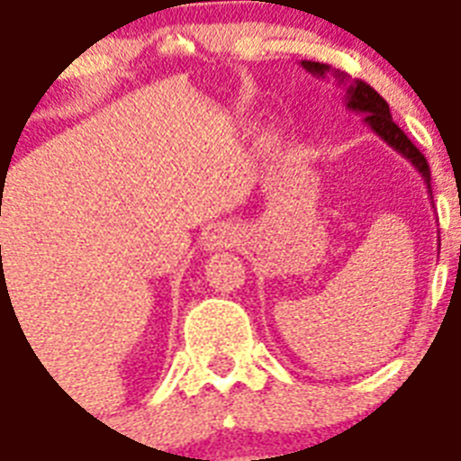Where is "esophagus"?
<instances>
[{"label": "esophagus", "mask_w": 461, "mask_h": 461, "mask_svg": "<svg viewBox=\"0 0 461 461\" xmlns=\"http://www.w3.org/2000/svg\"><path fill=\"white\" fill-rule=\"evenodd\" d=\"M237 243V237H234V231H230L227 227H220V230H212L208 241H205V250H222L230 249Z\"/></svg>", "instance_id": "34e87169"}]
</instances>
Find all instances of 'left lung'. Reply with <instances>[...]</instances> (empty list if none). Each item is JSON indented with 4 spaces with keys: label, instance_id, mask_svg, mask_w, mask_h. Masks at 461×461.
Masks as SVG:
<instances>
[{
    "label": "left lung",
    "instance_id": "obj_1",
    "mask_svg": "<svg viewBox=\"0 0 461 461\" xmlns=\"http://www.w3.org/2000/svg\"><path fill=\"white\" fill-rule=\"evenodd\" d=\"M301 66L308 73H312L315 77H321V80H327V77H334L339 82L340 87L346 89V95H343V101H346L348 111H353V113L365 115L362 121L365 125L372 130L379 140L386 141L391 146L393 151H398L402 158H407L414 166V170L421 175V179L426 182V189L429 194L431 192V170H429V163H426L424 153L419 151L417 146L412 141L407 140V134L400 130L391 118V108H388L386 99L376 92L374 87H369L366 82L362 80H350L346 73H340V70H334L327 63H317V61H301ZM433 198V196H431ZM438 249H440V243H438Z\"/></svg>",
    "mask_w": 461,
    "mask_h": 461
}]
</instances>
